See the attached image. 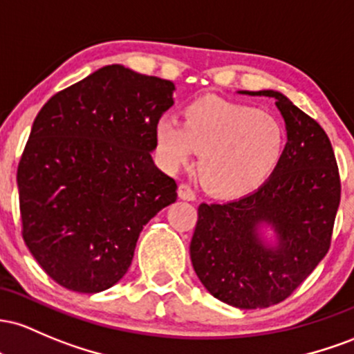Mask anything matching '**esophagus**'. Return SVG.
Listing matches in <instances>:
<instances>
[{
	"label": "esophagus",
	"mask_w": 354,
	"mask_h": 354,
	"mask_svg": "<svg viewBox=\"0 0 354 354\" xmlns=\"http://www.w3.org/2000/svg\"><path fill=\"white\" fill-rule=\"evenodd\" d=\"M177 194L182 201H196V192H194V190L190 189V185H187V184L178 185Z\"/></svg>",
	"instance_id": "1"
}]
</instances>
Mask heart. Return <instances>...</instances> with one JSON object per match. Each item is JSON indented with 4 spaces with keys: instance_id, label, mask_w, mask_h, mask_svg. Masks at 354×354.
Instances as JSON below:
<instances>
[{
    "instance_id": "b5f03b06",
    "label": "heart",
    "mask_w": 354,
    "mask_h": 354,
    "mask_svg": "<svg viewBox=\"0 0 354 354\" xmlns=\"http://www.w3.org/2000/svg\"><path fill=\"white\" fill-rule=\"evenodd\" d=\"M185 122L164 115L153 137L167 169L184 165L202 150L198 172L210 192L237 197L251 192L274 172L284 152V130L256 106L204 97L189 103Z\"/></svg>"
}]
</instances>
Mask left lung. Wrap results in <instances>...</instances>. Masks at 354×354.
Listing matches in <instances>:
<instances>
[{
	"instance_id": "left-lung-1",
	"label": "left lung",
	"mask_w": 354,
	"mask_h": 354,
	"mask_svg": "<svg viewBox=\"0 0 354 354\" xmlns=\"http://www.w3.org/2000/svg\"><path fill=\"white\" fill-rule=\"evenodd\" d=\"M239 93L276 98L288 142L259 189L225 204L198 205L190 259L214 297L257 309L284 301L326 256L341 184L331 142L316 120L281 91ZM264 227L273 230L272 243Z\"/></svg>"
}]
</instances>
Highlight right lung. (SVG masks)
Returning a JSON list of instances; mask_svg holds the SVG:
<instances>
[{
    "label": "right lung",
    "mask_w": 354,
    "mask_h": 354,
    "mask_svg": "<svg viewBox=\"0 0 354 354\" xmlns=\"http://www.w3.org/2000/svg\"><path fill=\"white\" fill-rule=\"evenodd\" d=\"M174 90L106 65L39 110L18 165L19 212L25 244L55 283L86 295L112 288L144 225L176 202V180L150 153Z\"/></svg>",
    "instance_id": "obj_1"
}]
</instances>
